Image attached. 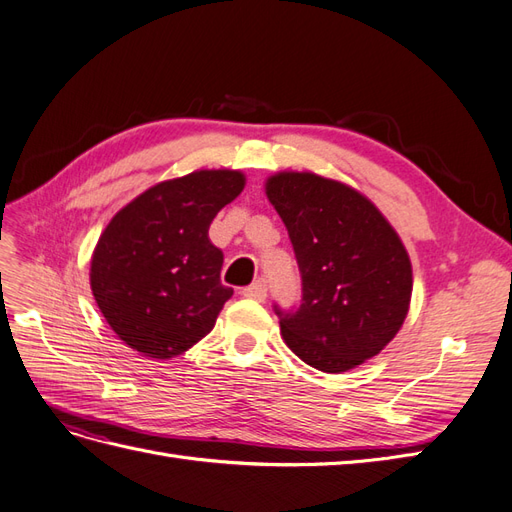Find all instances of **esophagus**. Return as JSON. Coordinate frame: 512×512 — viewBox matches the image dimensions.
<instances>
[{
  "mask_svg": "<svg viewBox=\"0 0 512 512\" xmlns=\"http://www.w3.org/2000/svg\"><path fill=\"white\" fill-rule=\"evenodd\" d=\"M243 297L247 299H254V301H265L267 299V282L265 280H258L252 286H247L241 290Z\"/></svg>",
  "mask_w": 512,
  "mask_h": 512,
  "instance_id": "34e87169",
  "label": "esophagus"
}]
</instances>
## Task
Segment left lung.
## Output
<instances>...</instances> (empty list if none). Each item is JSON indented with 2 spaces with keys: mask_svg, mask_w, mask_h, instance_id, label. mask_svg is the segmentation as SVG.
<instances>
[{
  "mask_svg": "<svg viewBox=\"0 0 512 512\" xmlns=\"http://www.w3.org/2000/svg\"><path fill=\"white\" fill-rule=\"evenodd\" d=\"M267 196L301 271V305H273L286 346L327 374L376 356L412 297V265L393 226L369 198L314 173H277Z\"/></svg>",
  "mask_w": 512,
  "mask_h": 512,
  "instance_id": "8db88e82",
  "label": "left lung"
}]
</instances>
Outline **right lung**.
Listing matches in <instances>:
<instances>
[{"label":"right lung","mask_w":512,"mask_h":512,"mask_svg":"<svg viewBox=\"0 0 512 512\" xmlns=\"http://www.w3.org/2000/svg\"><path fill=\"white\" fill-rule=\"evenodd\" d=\"M245 188L239 170H194L153 185L108 222L91 256L89 282L121 342L170 359L200 342L232 288L209 226Z\"/></svg>","instance_id":"1"}]
</instances>
